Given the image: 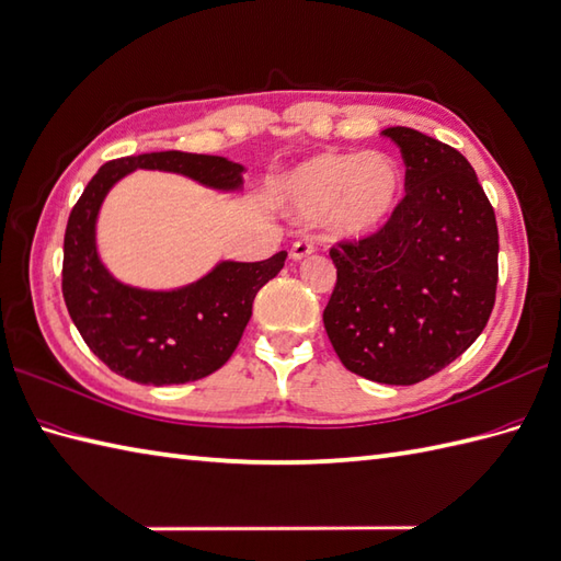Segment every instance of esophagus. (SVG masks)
Instances as JSON below:
<instances>
[{
    "label": "esophagus",
    "mask_w": 561,
    "mask_h": 561,
    "mask_svg": "<svg viewBox=\"0 0 561 561\" xmlns=\"http://www.w3.org/2000/svg\"><path fill=\"white\" fill-rule=\"evenodd\" d=\"M312 251V243L310 241H296L294 245H291V251H289V255H291V260H304V257H308Z\"/></svg>",
    "instance_id": "obj_1"
}]
</instances>
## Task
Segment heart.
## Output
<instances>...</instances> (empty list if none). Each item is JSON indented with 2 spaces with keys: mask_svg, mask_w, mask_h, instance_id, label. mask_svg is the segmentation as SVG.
I'll return each instance as SVG.
<instances>
[{
  "mask_svg": "<svg viewBox=\"0 0 561 561\" xmlns=\"http://www.w3.org/2000/svg\"><path fill=\"white\" fill-rule=\"evenodd\" d=\"M403 174L385 152H320L291 169L279 184L284 213L318 225L334 239H368L399 210Z\"/></svg>",
  "mask_w": 561,
  "mask_h": 561,
  "instance_id": "heart-1",
  "label": "heart"
}]
</instances>
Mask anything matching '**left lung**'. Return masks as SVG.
Returning <instances> with one entry per match:
<instances>
[{
  "mask_svg": "<svg viewBox=\"0 0 561 561\" xmlns=\"http://www.w3.org/2000/svg\"><path fill=\"white\" fill-rule=\"evenodd\" d=\"M407 195L375 237L330 251L336 286L322 312L344 366L366 380L415 385L485 330L497 291V219L459 150L392 126Z\"/></svg>",
  "mask_w": 561,
  "mask_h": 561,
  "instance_id": "8db88e82",
  "label": "left lung"
}]
</instances>
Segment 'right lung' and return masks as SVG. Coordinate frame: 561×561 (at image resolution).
Segmentation results:
<instances>
[{
    "label": "right lung",
    "mask_w": 561,
    "mask_h": 561,
    "mask_svg": "<svg viewBox=\"0 0 561 561\" xmlns=\"http://www.w3.org/2000/svg\"><path fill=\"white\" fill-rule=\"evenodd\" d=\"M136 169L181 174L219 193L243 188V164L179 150L131 154L98 169L69 215L61 291L90 351L140 385H184L225 366L253 316V298L284 267L286 251L260 263H219L176 289H140L116 279L98 251L107 193Z\"/></svg>",
    "instance_id": "right-lung-1"
}]
</instances>
